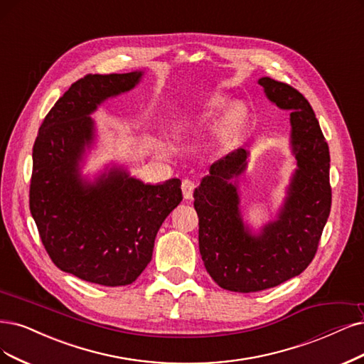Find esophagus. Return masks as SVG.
Listing matches in <instances>:
<instances>
[{
	"instance_id": "obj_1",
	"label": "esophagus",
	"mask_w": 364,
	"mask_h": 364,
	"mask_svg": "<svg viewBox=\"0 0 364 364\" xmlns=\"http://www.w3.org/2000/svg\"><path fill=\"white\" fill-rule=\"evenodd\" d=\"M181 191H183V196L184 199H191L193 196V191H195V183L192 180H184L181 183Z\"/></svg>"
}]
</instances>
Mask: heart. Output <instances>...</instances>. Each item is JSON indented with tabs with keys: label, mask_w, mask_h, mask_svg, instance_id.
<instances>
[{
	"label": "heart",
	"mask_w": 364,
	"mask_h": 364,
	"mask_svg": "<svg viewBox=\"0 0 364 364\" xmlns=\"http://www.w3.org/2000/svg\"><path fill=\"white\" fill-rule=\"evenodd\" d=\"M220 107V102L213 100L207 105V111L205 115H213L216 114V111ZM245 121V111L240 109V107H234L230 112L226 114V118L223 121V130L225 133H234Z\"/></svg>",
	"instance_id": "heart-1"
}]
</instances>
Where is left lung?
I'll use <instances>...</instances> for the list:
<instances>
[{"mask_svg": "<svg viewBox=\"0 0 364 364\" xmlns=\"http://www.w3.org/2000/svg\"><path fill=\"white\" fill-rule=\"evenodd\" d=\"M258 84L268 100L291 111L297 169L277 219L268 222L258 235L241 219L232 178L247 166L245 148L214 161L193 193L200 257L211 279L234 292L268 289L303 273L315 258L331 208L328 145L311 103L300 91L272 77H261Z\"/></svg>", "mask_w": 364, "mask_h": 364, "instance_id": "left-lung-1", "label": "left lung"}]
</instances>
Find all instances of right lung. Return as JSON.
Masks as SVG:
<instances>
[{
  "label": "right lung",
  "mask_w": 364,
  "mask_h": 364,
  "mask_svg": "<svg viewBox=\"0 0 364 364\" xmlns=\"http://www.w3.org/2000/svg\"><path fill=\"white\" fill-rule=\"evenodd\" d=\"M142 72L87 75L45 117L33 146L30 210L52 262L103 287L133 284L153 257L159 228L183 200L181 181L145 184L121 168L94 183L79 161L94 139L91 112L130 91Z\"/></svg>",
  "instance_id": "right-lung-1"
}]
</instances>
